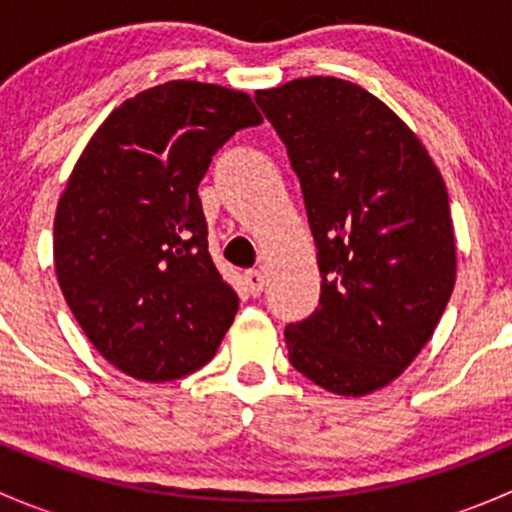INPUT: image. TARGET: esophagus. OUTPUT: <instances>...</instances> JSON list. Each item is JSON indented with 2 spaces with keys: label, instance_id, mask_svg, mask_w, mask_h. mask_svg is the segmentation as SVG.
Wrapping results in <instances>:
<instances>
[{
  "label": "esophagus",
  "instance_id": "34e87169",
  "mask_svg": "<svg viewBox=\"0 0 512 512\" xmlns=\"http://www.w3.org/2000/svg\"><path fill=\"white\" fill-rule=\"evenodd\" d=\"M242 280H245L247 292H250L252 297H257V294L265 289V275H262L260 270H247L245 275H242Z\"/></svg>",
  "mask_w": 512,
  "mask_h": 512
}]
</instances>
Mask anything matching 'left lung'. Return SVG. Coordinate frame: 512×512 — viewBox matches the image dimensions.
Here are the masks:
<instances>
[{
  "instance_id": "left-lung-1",
  "label": "left lung",
  "mask_w": 512,
  "mask_h": 512,
  "mask_svg": "<svg viewBox=\"0 0 512 512\" xmlns=\"http://www.w3.org/2000/svg\"><path fill=\"white\" fill-rule=\"evenodd\" d=\"M302 185L319 307L285 329L299 374L366 396L426 347L456 285L448 190L418 136L374 94L307 76L255 94Z\"/></svg>"
}]
</instances>
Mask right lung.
<instances>
[{"label":"right lung","mask_w":512,"mask_h":512,"mask_svg":"<svg viewBox=\"0 0 512 512\" xmlns=\"http://www.w3.org/2000/svg\"><path fill=\"white\" fill-rule=\"evenodd\" d=\"M245 91L168 81L108 113L54 218V270L96 352L138 381L193 374L237 314L208 252L198 185L235 131L260 126Z\"/></svg>","instance_id":"1"}]
</instances>
